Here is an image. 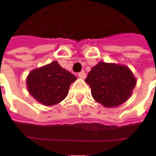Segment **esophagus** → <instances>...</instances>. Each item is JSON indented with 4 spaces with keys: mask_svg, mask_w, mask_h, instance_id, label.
<instances>
[{
    "mask_svg": "<svg viewBox=\"0 0 156 156\" xmlns=\"http://www.w3.org/2000/svg\"><path fill=\"white\" fill-rule=\"evenodd\" d=\"M78 76H79L81 79H85V78H86V73H85L84 71H81V72H80V73L78 74Z\"/></svg>",
    "mask_w": 156,
    "mask_h": 156,
    "instance_id": "esophagus-1",
    "label": "esophagus"
}]
</instances>
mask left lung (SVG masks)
Listing matches in <instances>:
<instances>
[{"label": "left lung", "mask_w": 156, "mask_h": 156, "mask_svg": "<svg viewBox=\"0 0 156 156\" xmlns=\"http://www.w3.org/2000/svg\"><path fill=\"white\" fill-rule=\"evenodd\" d=\"M85 81L94 99L107 108L124 103L136 85V79L127 66L102 62L91 69Z\"/></svg>", "instance_id": "8db88e82"}]
</instances>
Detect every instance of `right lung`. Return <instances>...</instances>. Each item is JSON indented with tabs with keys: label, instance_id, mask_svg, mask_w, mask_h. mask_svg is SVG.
<instances>
[{
	"label": "right lung",
	"instance_id": "add662e5",
	"mask_svg": "<svg viewBox=\"0 0 156 156\" xmlns=\"http://www.w3.org/2000/svg\"><path fill=\"white\" fill-rule=\"evenodd\" d=\"M76 77L62 69L57 62L32 70L27 77L29 94L37 101L53 106L66 98L71 83Z\"/></svg>",
	"mask_w": 156,
	"mask_h": 156
}]
</instances>
